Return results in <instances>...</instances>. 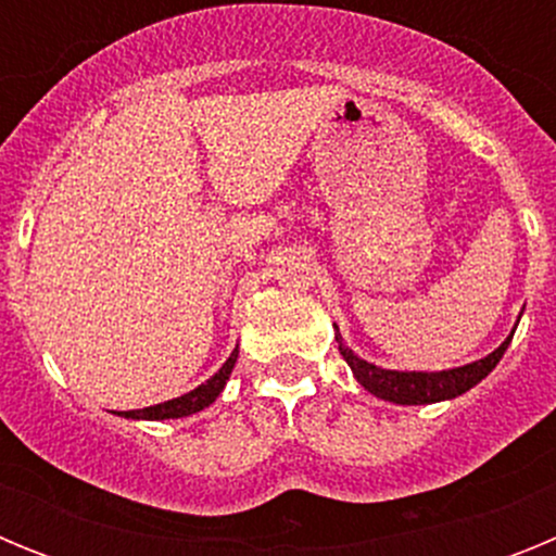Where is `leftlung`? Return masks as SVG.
<instances>
[{
	"mask_svg": "<svg viewBox=\"0 0 556 556\" xmlns=\"http://www.w3.org/2000/svg\"><path fill=\"white\" fill-rule=\"evenodd\" d=\"M337 328V326H333ZM507 342L493 351L490 356L479 358L473 365L456 367V370H443V372H397V370H381V367L370 365L365 358H358L351 348L342 345V337H339L337 328V342H339V353L345 358L348 365H351L353 376L367 392H372L376 397H384V401H392V404H406V406H417V404H437V401H445V397H456L462 392H468L470 387H476L481 378L488 376L495 365L501 362L504 351L509 345Z\"/></svg>",
	"mask_w": 556,
	"mask_h": 556,
	"instance_id": "obj_1",
	"label": "left lung"
}]
</instances>
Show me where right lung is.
<instances>
[{
    "instance_id": "obj_1",
    "label": "right lung",
    "mask_w": 556,
    "mask_h": 556,
    "mask_svg": "<svg viewBox=\"0 0 556 556\" xmlns=\"http://www.w3.org/2000/svg\"><path fill=\"white\" fill-rule=\"evenodd\" d=\"M236 365V351L230 353V358L219 367V372L214 378H208L205 384H200L198 390H191L189 395H180L175 401H166V404L159 406H147V409H132V412H122L125 417H136V420H169V417H186V415H194V412L205 409L208 404L217 401V395L223 392V387L228 384L230 370Z\"/></svg>"
}]
</instances>
